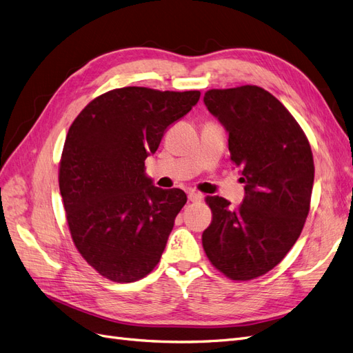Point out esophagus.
I'll return each instance as SVG.
<instances>
[{"label": "esophagus", "mask_w": 353, "mask_h": 353, "mask_svg": "<svg viewBox=\"0 0 353 353\" xmlns=\"http://www.w3.org/2000/svg\"><path fill=\"white\" fill-rule=\"evenodd\" d=\"M203 196L200 193H197V191H190L188 193V200L190 201H201Z\"/></svg>", "instance_id": "34e87169"}]
</instances>
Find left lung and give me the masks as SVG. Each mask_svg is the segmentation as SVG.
I'll use <instances>...</instances> for the list:
<instances>
[{"label": "left lung", "instance_id": "left-lung-1", "mask_svg": "<svg viewBox=\"0 0 353 353\" xmlns=\"http://www.w3.org/2000/svg\"><path fill=\"white\" fill-rule=\"evenodd\" d=\"M203 100L225 126L231 162L245 184L236 208L206 197L212 222L203 249L230 280L249 281L279 265L301 236L311 209L312 150L292 113L261 87L209 90Z\"/></svg>", "mask_w": 353, "mask_h": 353}]
</instances>
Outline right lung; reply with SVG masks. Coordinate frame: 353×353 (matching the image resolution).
I'll return each instance as SVG.
<instances>
[{"label":"right lung","instance_id":"1","mask_svg":"<svg viewBox=\"0 0 353 353\" xmlns=\"http://www.w3.org/2000/svg\"><path fill=\"white\" fill-rule=\"evenodd\" d=\"M199 99L200 91L116 88L90 101L70 125L60 194L74 248L104 279L134 283L159 263L187 196L154 187L144 162Z\"/></svg>","mask_w":353,"mask_h":353}]
</instances>
